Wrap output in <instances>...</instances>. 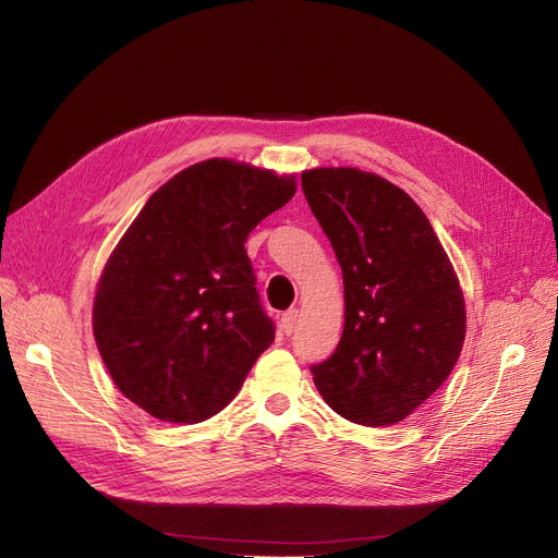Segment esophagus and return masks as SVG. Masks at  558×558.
<instances>
[{
    "mask_svg": "<svg viewBox=\"0 0 558 558\" xmlns=\"http://www.w3.org/2000/svg\"><path fill=\"white\" fill-rule=\"evenodd\" d=\"M296 324H299V310H289V312H284V314H282V318H280V328H282V332H284V335H291V332H294Z\"/></svg>",
    "mask_w": 558,
    "mask_h": 558,
    "instance_id": "obj_1",
    "label": "esophagus"
}]
</instances>
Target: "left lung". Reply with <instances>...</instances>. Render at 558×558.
<instances>
[{"label": "left lung", "mask_w": 558, "mask_h": 558, "mask_svg": "<svg viewBox=\"0 0 558 558\" xmlns=\"http://www.w3.org/2000/svg\"><path fill=\"white\" fill-rule=\"evenodd\" d=\"M303 192L343 274V335L314 385L348 421L396 425L452 373L465 303L446 248L414 198L355 167L303 171Z\"/></svg>", "instance_id": "8db88e82"}]
</instances>
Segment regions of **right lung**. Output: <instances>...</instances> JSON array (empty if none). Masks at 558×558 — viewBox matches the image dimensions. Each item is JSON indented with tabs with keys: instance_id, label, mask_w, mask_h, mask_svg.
<instances>
[{
	"instance_id": "1",
	"label": "right lung",
	"mask_w": 558,
	"mask_h": 558,
	"mask_svg": "<svg viewBox=\"0 0 558 558\" xmlns=\"http://www.w3.org/2000/svg\"><path fill=\"white\" fill-rule=\"evenodd\" d=\"M294 194V173L203 160L156 190L114 246L93 332L112 383L146 414H219L274 343L244 244Z\"/></svg>"
}]
</instances>
